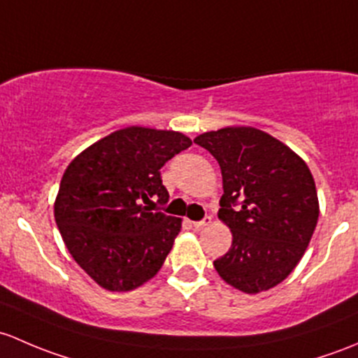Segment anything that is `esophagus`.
Here are the masks:
<instances>
[{"instance_id": "34e87169", "label": "esophagus", "mask_w": 358, "mask_h": 358, "mask_svg": "<svg viewBox=\"0 0 358 358\" xmlns=\"http://www.w3.org/2000/svg\"><path fill=\"white\" fill-rule=\"evenodd\" d=\"M210 224H212V217H205L203 220H198V222H193V227L194 229H203V227H206V226H210Z\"/></svg>"}]
</instances>
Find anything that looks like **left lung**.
Instances as JSON below:
<instances>
[{
	"label": "left lung",
	"instance_id": "obj_1",
	"mask_svg": "<svg viewBox=\"0 0 358 358\" xmlns=\"http://www.w3.org/2000/svg\"><path fill=\"white\" fill-rule=\"evenodd\" d=\"M194 143L219 162V219L233 233L229 252L213 267L243 293L274 288L293 272L315 231L319 200L310 169L285 143L255 127L203 132Z\"/></svg>",
	"mask_w": 358,
	"mask_h": 358
}]
</instances>
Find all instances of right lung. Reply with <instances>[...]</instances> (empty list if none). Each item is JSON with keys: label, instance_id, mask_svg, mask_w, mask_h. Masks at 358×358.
Wrapping results in <instances>:
<instances>
[{"label": "right lung", "instance_id": "1", "mask_svg": "<svg viewBox=\"0 0 358 358\" xmlns=\"http://www.w3.org/2000/svg\"><path fill=\"white\" fill-rule=\"evenodd\" d=\"M189 146L182 132L132 125L99 139L65 169L55 220L70 255L101 288L131 291L164 265L182 220L146 203H167L160 169Z\"/></svg>", "mask_w": 358, "mask_h": 358}]
</instances>
